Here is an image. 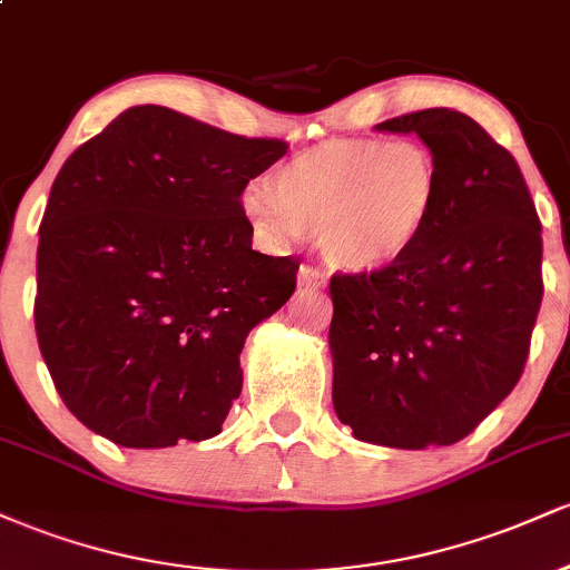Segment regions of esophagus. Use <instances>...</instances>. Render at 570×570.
Masks as SVG:
<instances>
[{
    "mask_svg": "<svg viewBox=\"0 0 570 570\" xmlns=\"http://www.w3.org/2000/svg\"><path fill=\"white\" fill-rule=\"evenodd\" d=\"M297 284L305 286V289H322V286H326V276L318 267L303 265L297 273Z\"/></svg>",
    "mask_w": 570,
    "mask_h": 570,
    "instance_id": "esophagus-1",
    "label": "esophagus"
}]
</instances>
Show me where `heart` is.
Returning <instances> with one entry per match:
<instances>
[{"label": "heart", "instance_id": "b5f03b06", "mask_svg": "<svg viewBox=\"0 0 570 570\" xmlns=\"http://www.w3.org/2000/svg\"><path fill=\"white\" fill-rule=\"evenodd\" d=\"M436 200L440 168L421 141L337 139L278 168L273 193L246 187L240 212L273 244L316 230L326 263L377 273L417 244Z\"/></svg>", "mask_w": 570, "mask_h": 570}]
</instances>
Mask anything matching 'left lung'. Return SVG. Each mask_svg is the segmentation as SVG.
I'll list each match as a JSON object with an SVG mask.
<instances>
[{"instance_id": "1", "label": "left lung", "mask_w": 570, "mask_h": 570, "mask_svg": "<svg viewBox=\"0 0 570 570\" xmlns=\"http://www.w3.org/2000/svg\"><path fill=\"white\" fill-rule=\"evenodd\" d=\"M417 134L440 168L429 227L399 263L332 276V402L370 444H453L512 394L541 294V222L520 166L472 117L436 107Z\"/></svg>"}]
</instances>
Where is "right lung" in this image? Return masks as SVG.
I'll return each mask as SVG.
<instances>
[{
    "mask_svg": "<svg viewBox=\"0 0 570 570\" xmlns=\"http://www.w3.org/2000/svg\"><path fill=\"white\" fill-rule=\"evenodd\" d=\"M286 141L130 107L69 155L39 225L35 326L71 415L122 448L212 440L248 332L299 263L252 248L248 181Z\"/></svg>",
    "mask_w": 570,
    "mask_h": 570,
    "instance_id": "obj_1",
    "label": "right lung"
}]
</instances>
